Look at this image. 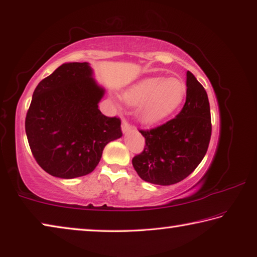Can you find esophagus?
I'll return each instance as SVG.
<instances>
[{"instance_id":"obj_1","label":"esophagus","mask_w":257,"mask_h":257,"mask_svg":"<svg viewBox=\"0 0 257 257\" xmlns=\"http://www.w3.org/2000/svg\"><path fill=\"white\" fill-rule=\"evenodd\" d=\"M131 130H132V125L130 124L126 119H123V121H121V131H123V133H128Z\"/></svg>"}]
</instances>
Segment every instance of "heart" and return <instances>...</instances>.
I'll use <instances>...</instances> for the list:
<instances>
[{"mask_svg": "<svg viewBox=\"0 0 257 257\" xmlns=\"http://www.w3.org/2000/svg\"><path fill=\"white\" fill-rule=\"evenodd\" d=\"M187 94L182 79L149 77L133 84L121 93V99L138 106V118L146 124H157L178 110Z\"/></svg>", "mask_w": 257, "mask_h": 257, "instance_id": "heart-1", "label": "heart"}]
</instances>
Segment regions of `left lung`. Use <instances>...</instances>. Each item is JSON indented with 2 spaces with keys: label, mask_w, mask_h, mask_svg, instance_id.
Listing matches in <instances>:
<instances>
[{
  "label": "left lung",
  "mask_w": 257,
  "mask_h": 257,
  "mask_svg": "<svg viewBox=\"0 0 257 257\" xmlns=\"http://www.w3.org/2000/svg\"><path fill=\"white\" fill-rule=\"evenodd\" d=\"M145 149L133 157L138 175L147 182L171 186L190 175L203 161L212 134L211 109L204 86L187 71L186 103L175 118L142 131Z\"/></svg>",
  "instance_id": "1"
}]
</instances>
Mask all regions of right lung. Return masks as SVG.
Here are the masks:
<instances>
[{"instance_id": "right-lung-1", "label": "right lung", "mask_w": 257, "mask_h": 257, "mask_svg": "<svg viewBox=\"0 0 257 257\" xmlns=\"http://www.w3.org/2000/svg\"><path fill=\"white\" fill-rule=\"evenodd\" d=\"M103 94L89 62H67L39 83L25 128L46 173L61 179L89 174L107 144L121 137L120 119L99 110Z\"/></svg>"}]
</instances>
